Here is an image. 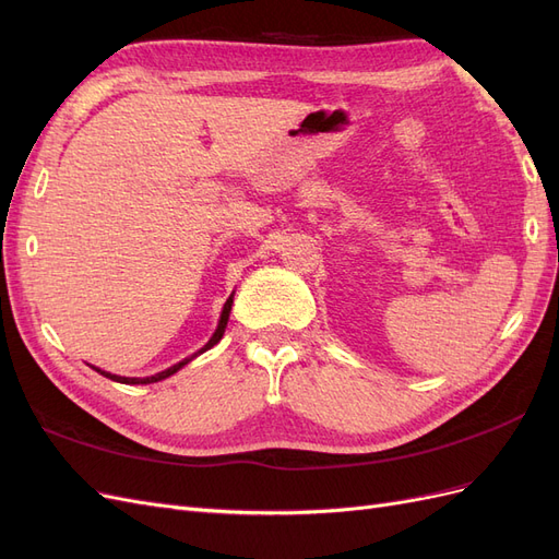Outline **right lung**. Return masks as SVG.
<instances>
[{
    "label": "right lung",
    "mask_w": 559,
    "mask_h": 559,
    "mask_svg": "<svg viewBox=\"0 0 559 559\" xmlns=\"http://www.w3.org/2000/svg\"><path fill=\"white\" fill-rule=\"evenodd\" d=\"M230 306H233V296L226 300V306H224V312H222V319H218V326H216V331H214V335L210 337V343L202 347L200 352H205V349H210V347H214L218 341H222V335H224V331H226V324H228V314H230ZM198 352V354H200ZM198 354H193L191 359H195ZM191 359H183V361H179V364H175V366H170L167 370H163V373H156V376H151V378H121V376H111V373H107V370H99V368H95L99 376H105V378H109V380H114V382H123V384H148V382H158V380H165V378H170V376H175L177 370L181 368V366H186L189 364Z\"/></svg>",
    "instance_id": "obj_1"
}]
</instances>
